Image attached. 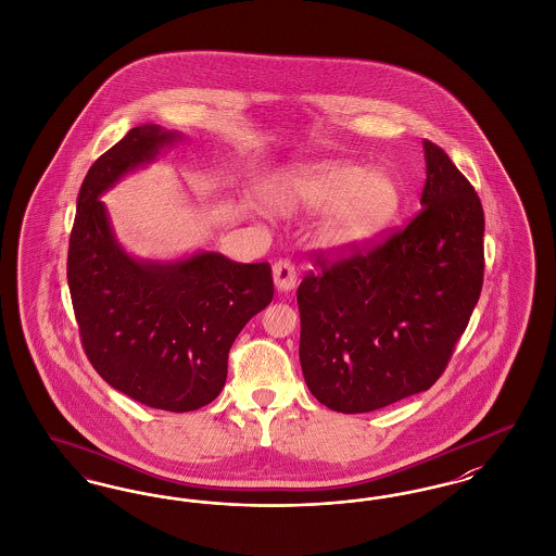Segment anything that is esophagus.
Here are the masks:
<instances>
[{
    "instance_id": "esophagus-1",
    "label": "esophagus",
    "mask_w": 556,
    "mask_h": 556,
    "mask_svg": "<svg viewBox=\"0 0 556 556\" xmlns=\"http://www.w3.org/2000/svg\"><path fill=\"white\" fill-rule=\"evenodd\" d=\"M273 281H275L277 291H281V293H288L291 289H295L298 275H295L293 265L289 261H277L273 265Z\"/></svg>"
}]
</instances>
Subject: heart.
Listing matches in <instances>:
<instances>
[{
	"label": "heart",
	"instance_id": "heart-1",
	"mask_svg": "<svg viewBox=\"0 0 556 556\" xmlns=\"http://www.w3.org/2000/svg\"><path fill=\"white\" fill-rule=\"evenodd\" d=\"M277 213H319L314 236L334 254L372 244L401 208V188L393 176L348 161H320L279 172L267 190Z\"/></svg>",
	"mask_w": 556,
	"mask_h": 556
}]
</instances>
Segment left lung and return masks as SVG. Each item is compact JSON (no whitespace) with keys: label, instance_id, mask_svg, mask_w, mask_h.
I'll return each instance as SVG.
<instances>
[{"label":"left lung","instance_id":"1","mask_svg":"<svg viewBox=\"0 0 556 556\" xmlns=\"http://www.w3.org/2000/svg\"><path fill=\"white\" fill-rule=\"evenodd\" d=\"M422 213L382 245L327 265L298 288L300 364L312 395L375 412L443 375L478 304L484 211L453 161L424 140Z\"/></svg>","mask_w":556,"mask_h":556}]
</instances>
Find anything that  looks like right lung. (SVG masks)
Returning <instances> with one entry per match:
<instances>
[{
	"instance_id": "1",
	"label": "right lung",
	"mask_w": 556,
	"mask_h": 556,
	"mask_svg": "<svg viewBox=\"0 0 556 556\" xmlns=\"http://www.w3.org/2000/svg\"><path fill=\"white\" fill-rule=\"evenodd\" d=\"M179 140L178 130L142 124L99 156L80 186L67 250L72 306L92 368L165 412L200 409L222 393L231 343L273 300L268 263L242 265L206 250L151 261L119 244L99 199Z\"/></svg>"
}]
</instances>
